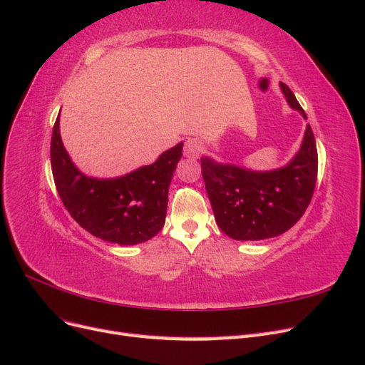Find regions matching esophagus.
<instances>
[{"instance_id":"obj_1","label":"esophagus","mask_w":365,"mask_h":365,"mask_svg":"<svg viewBox=\"0 0 365 365\" xmlns=\"http://www.w3.org/2000/svg\"><path fill=\"white\" fill-rule=\"evenodd\" d=\"M202 143L197 140V138H189L185 141V146H184V155L187 158H197L201 155L202 152Z\"/></svg>"}]
</instances>
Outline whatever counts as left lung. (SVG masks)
Wrapping results in <instances>:
<instances>
[{
  "mask_svg": "<svg viewBox=\"0 0 365 365\" xmlns=\"http://www.w3.org/2000/svg\"><path fill=\"white\" fill-rule=\"evenodd\" d=\"M286 102L307 120L294 93L284 83ZM205 190L216 224L235 240H262L288 231L312 200L318 153L311 126L306 125L300 150L272 170H251L236 164L201 158Z\"/></svg>",
  "mask_w": 365,
  "mask_h": 365,
  "instance_id": "8db88e82",
  "label": "left lung"
}]
</instances>
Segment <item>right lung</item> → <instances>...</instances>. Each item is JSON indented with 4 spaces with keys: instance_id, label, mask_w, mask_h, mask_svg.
<instances>
[{
    "instance_id": "1",
    "label": "right lung",
    "mask_w": 365,
    "mask_h": 365,
    "mask_svg": "<svg viewBox=\"0 0 365 365\" xmlns=\"http://www.w3.org/2000/svg\"><path fill=\"white\" fill-rule=\"evenodd\" d=\"M184 143L149 165L117 178H94L76 168L61 138L59 117L51 135V172L71 217L93 236L118 245L143 244L157 236L168 210L169 185Z\"/></svg>"
}]
</instances>
